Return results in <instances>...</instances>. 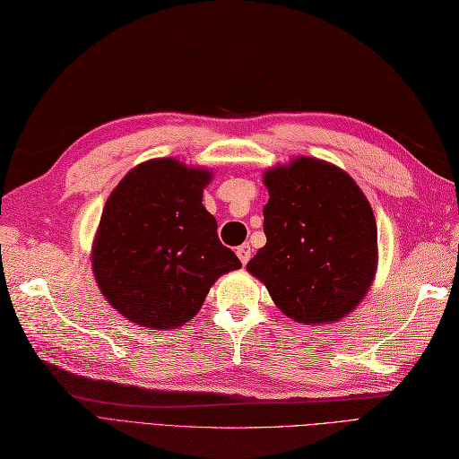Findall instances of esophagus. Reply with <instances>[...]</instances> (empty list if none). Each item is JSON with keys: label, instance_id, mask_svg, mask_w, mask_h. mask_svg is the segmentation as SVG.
I'll return each instance as SVG.
<instances>
[{"label": "esophagus", "instance_id": "1", "mask_svg": "<svg viewBox=\"0 0 459 459\" xmlns=\"http://www.w3.org/2000/svg\"><path fill=\"white\" fill-rule=\"evenodd\" d=\"M236 255H238V259L242 261V264H246L251 257V247L249 244H242L240 247H236Z\"/></svg>", "mask_w": 459, "mask_h": 459}]
</instances>
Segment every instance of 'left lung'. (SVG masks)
Instances as JSON below:
<instances>
[{
  "instance_id": "obj_1",
  "label": "left lung",
  "mask_w": 459,
  "mask_h": 459,
  "mask_svg": "<svg viewBox=\"0 0 459 459\" xmlns=\"http://www.w3.org/2000/svg\"><path fill=\"white\" fill-rule=\"evenodd\" d=\"M267 236L247 271L282 313L303 326L335 322L357 307L377 269V227L349 173L301 156L263 175Z\"/></svg>"
}]
</instances>
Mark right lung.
Wrapping results in <instances>:
<instances>
[{
  "mask_svg": "<svg viewBox=\"0 0 459 459\" xmlns=\"http://www.w3.org/2000/svg\"><path fill=\"white\" fill-rule=\"evenodd\" d=\"M212 171L156 158L108 196L93 242L99 290L137 326L173 330L198 315L215 280L242 267L204 208Z\"/></svg>",
  "mask_w": 459,
  "mask_h": 459,
  "instance_id": "add662e5",
  "label": "right lung"
}]
</instances>
